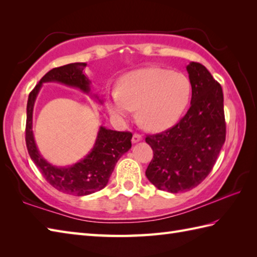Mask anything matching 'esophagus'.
Returning <instances> with one entry per match:
<instances>
[{
    "mask_svg": "<svg viewBox=\"0 0 257 257\" xmlns=\"http://www.w3.org/2000/svg\"><path fill=\"white\" fill-rule=\"evenodd\" d=\"M141 140H143V136L139 135V134H134L133 139H132L133 144H137V143H139V141H141Z\"/></svg>",
    "mask_w": 257,
    "mask_h": 257,
    "instance_id": "obj_1",
    "label": "esophagus"
}]
</instances>
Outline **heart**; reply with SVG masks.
I'll use <instances>...</instances> for the list:
<instances>
[{"mask_svg": "<svg viewBox=\"0 0 257 257\" xmlns=\"http://www.w3.org/2000/svg\"><path fill=\"white\" fill-rule=\"evenodd\" d=\"M191 97L190 79L162 67H144L121 76L118 89L108 97L109 110L127 118L138 108L140 123L150 132H163L181 117Z\"/></svg>", "mask_w": 257, "mask_h": 257, "instance_id": "heart-1", "label": "heart"}]
</instances>
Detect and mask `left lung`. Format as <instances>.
Listing matches in <instances>:
<instances>
[{
	"mask_svg": "<svg viewBox=\"0 0 257 257\" xmlns=\"http://www.w3.org/2000/svg\"><path fill=\"white\" fill-rule=\"evenodd\" d=\"M187 70L192 87L188 112L172 128L146 138L154 150L146 176L156 188L171 193L185 192L203 181L226 135L221 85L200 63L191 62Z\"/></svg>",
	"mask_w": 257,
	"mask_h": 257,
	"instance_id": "8db88e82",
	"label": "left lung"
}]
</instances>
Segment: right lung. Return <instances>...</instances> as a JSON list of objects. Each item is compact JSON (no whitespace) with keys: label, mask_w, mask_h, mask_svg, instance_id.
I'll use <instances>...</instances> for the list:
<instances>
[{"label":"right lung","mask_w":257,"mask_h":257,"mask_svg":"<svg viewBox=\"0 0 257 257\" xmlns=\"http://www.w3.org/2000/svg\"><path fill=\"white\" fill-rule=\"evenodd\" d=\"M86 66V63H73L50 70L30 92L26 107L25 141L31 159L40 169L48 183L61 192L76 196L95 193L106 187L117 161L132 148L133 138L132 133L114 132L101 125L89 154L75 165L67 167L53 166L40 154L33 135V110L42 85L56 81L89 94L90 80L84 74ZM94 97L99 102H102L97 95H94Z\"/></svg>","instance_id":"right-lung-1"}]
</instances>
